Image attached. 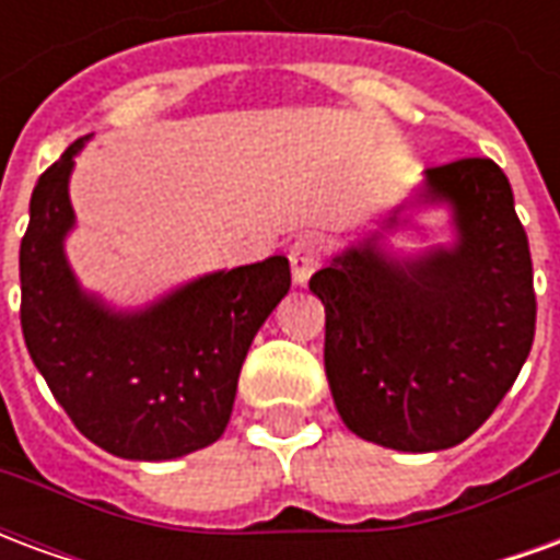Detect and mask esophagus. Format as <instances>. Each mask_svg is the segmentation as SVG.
Wrapping results in <instances>:
<instances>
[{
    "instance_id": "1",
    "label": "esophagus",
    "mask_w": 560,
    "mask_h": 560,
    "mask_svg": "<svg viewBox=\"0 0 560 560\" xmlns=\"http://www.w3.org/2000/svg\"><path fill=\"white\" fill-rule=\"evenodd\" d=\"M291 272L293 284H305L312 279V272L320 267V243L315 236H300L296 243L291 245Z\"/></svg>"
}]
</instances>
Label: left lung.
Masks as SVG:
<instances>
[{
	"label": "left lung",
	"instance_id": "obj_1",
	"mask_svg": "<svg viewBox=\"0 0 560 560\" xmlns=\"http://www.w3.org/2000/svg\"><path fill=\"white\" fill-rule=\"evenodd\" d=\"M446 206L454 240L396 256L386 233L411 208ZM308 291L327 312L336 411L363 441L438 453L492 417L534 341L537 300L513 188L492 159L429 167L377 231L329 257Z\"/></svg>",
	"mask_w": 560,
	"mask_h": 560
}]
</instances>
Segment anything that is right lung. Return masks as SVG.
Wrapping results in <instances>:
<instances>
[{
    "instance_id": "1",
    "label": "right lung",
    "mask_w": 560,
    "mask_h": 560,
    "mask_svg": "<svg viewBox=\"0 0 560 560\" xmlns=\"http://www.w3.org/2000/svg\"><path fill=\"white\" fill-rule=\"evenodd\" d=\"M90 138L42 173L20 243V324L35 369L80 432L107 453L167 462L215 444L257 329L291 291L288 257L185 281L143 308H114L68 264V183Z\"/></svg>"
}]
</instances>
